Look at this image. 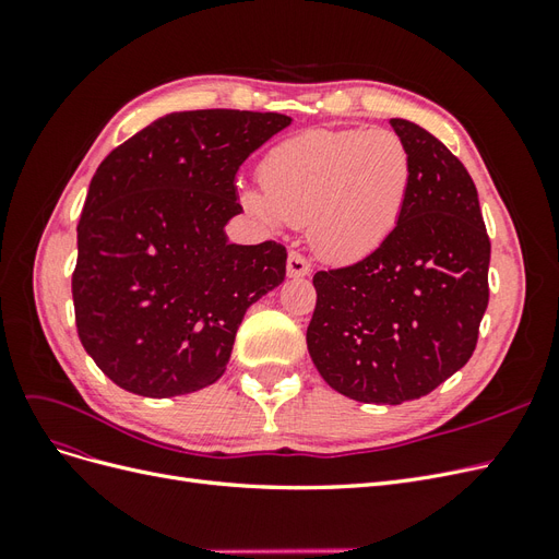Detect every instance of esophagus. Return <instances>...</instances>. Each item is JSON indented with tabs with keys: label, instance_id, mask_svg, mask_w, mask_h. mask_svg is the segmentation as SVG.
Returning <instances> with one entry per match:
<instances>
[{
	"label": "esophagus",
	"instance_id": "esophagus-1",
	"mask_svg": "<svg viewBox=\"0 0 559 559\" xmlns=\"http://www.w3.org/2000/svg\"><path fill=\"white\" fill-rule=\"evenodd\" d=\"M310 261L300 251H289V259H286V273H289V277H306L310 275Z\"/></svg>",
	"mask_w": 559,
	"mask_h": 559
}]
</instances>
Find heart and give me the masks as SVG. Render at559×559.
Segmentation results:
<instances>
[{"label":"heart","mask_w":559,"mask_h":559,"mask_svg":"<svg viewBox=\"0 0 559 559\" xmlns=\"http://www.w3.org/2000/svg\"><path fill=\"white\" fill-rule=\"evenodd\" d=\"M259 181L240 193L249 214L270 226L308 224L321 257L352 261L396 228L411 154L389 130H310L270 148Z\"/></svg>","instance_id":"b5f03b06"}]
</instances>
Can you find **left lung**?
I'll list each match as a JSON object with an SVG mask.
<instances>
[{
	"instance_id": "left-lung-1",
	"label": "left lung",
	"mask_w": 559,
	"mask_h": 559,
	"mask_svg": "<svg viewBox=\"0 0 559 559\" xmlns=\"http://www.w3.org/2000/svg\"><path fill=\"white\" fill-rule=\"evenodd\" d=\"M389 123L411 154L408 198L376 251L312 277L308 349L335 392L399 405L427 396L471 359L492 245L462 160L425 128Z\"/></svg>"
}]
</instances>
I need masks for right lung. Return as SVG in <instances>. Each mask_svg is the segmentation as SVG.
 <instances>
[{
	"mask_svg": "<svg viewBox=\"0 0 559 559\" xmlns=\"http://www.w3.org/2000/svg\"><path fill=\"white\" fill-rule=\"evenodd\" d=\"M284 114H167L99 163L76 226L79 341L126 392L167 399L224 376L251 302L286 275L275 240L233 245L235 175Z\"/></svg>",
	"mask_w": 559,
	"mask_h": 559,
	"instance_id": "obj_1",
	"label": "right lung"
}]
</instances>
